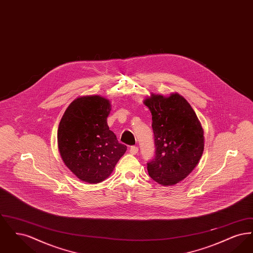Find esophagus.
<instances>
[{
    "mask_svg": "<svg viewBox=\"0 0 253 253\" xmlns=\"http://www.w3.org/2000/svg\"><path fill=\"white\" fill-rule=\"evenodd\" d=\"M137 152H138V147H136V146H131V148H130V153H131L132 155L137 154Z\"/></svg>",
    "mask_w": 253,
    "mask_h": 253,
    "instance_id": "obj_1",
    "label": "esophagus"
}]
</instances>
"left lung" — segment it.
<instances>
[{
	"label": "left lung",
	"mask_w": 253,
	"mask_h": 253,
	"mask_svg": "<svg viewBox=\"0 0 253 253\" xmlns=\"http://www.w3.org/2000/svg\"><path fill=\"white\" fill-rule=\"evenodd\" d=\"M152 113L155 157L147 163L149 175L174 185L189 175L202 157L204 132L189 102L178 94L153 96L144 101Z\"/></svg>",
	"instance_id": "1"
}]
</instances>
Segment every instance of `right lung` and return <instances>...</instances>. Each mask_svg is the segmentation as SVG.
Returning a JSON list of instances; mask_svg holds the SVG:
<instances>
[{"mask_svg": "<svg viewBox=\"0 0 253 253\" xmlns=\"http://www.w3.org/2000/svg\"><path fill=\"white\" fill-rule=\"evenodd\" d=\"M108 99L87 96L75 99L66 109L58 129V145L64 164L81 180L106 179L127 150L109 130Z\"/></svg>", "mask_w": 253, "mask_h": 253, "instance_id": "add662e5", "label": "right lung"}]
</instances>
